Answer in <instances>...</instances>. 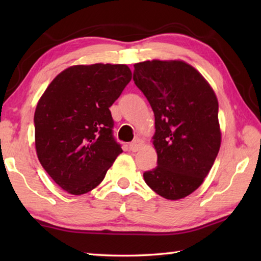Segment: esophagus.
Listing matches in <instances>:
<instances>
[{
	"label": "esophagus",
	"mask_w": 261,
	"mask_h": 261,
	"mask_svg": "<svg viewBox=\"0 0 261 261\" xmlns=\"http://www.w3.org/2000/svg\"><path fill=\"white\" fill-rule=\"evenodd\" d=\"M143 140H140V139H135L134 141H131V143L129 144V148H130V151H132V152H137L138 151V149H140L141 148V146H143Z\"/></svg>",
	"instance_id": "34e87169"
}]
</instances>
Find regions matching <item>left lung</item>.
Masks as SVG:
<instances>
[{
  "label": "left lung",
  "instance_id": "obj_1",
  "mask_svg": "<svg viewBox=\"0 0 261 261\" xmlns=\"http://www.w3.org/2000/svg\"><path fill=\"white\" fill-rule=\"evenodd\" d=\"M136 86L155 117L153 145L158 166L145 171L154 192L178 200L200 187L221 145L219 103L213 88L183 61H145L134 65Z\"/></svg>",
  "mask_w": 261,
  "mask_h": 261
}]
</instances>
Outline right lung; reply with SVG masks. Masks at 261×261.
Returning a JSON list of instances; mask_svg holds the SVG:
<instances>
[{"label": "right lung", "mask_w": 261, "mask_h": 261, "mask_svg": "<svg viewBox=\"0 0 261 261\" xmlns=\"http://www.w3.org/2000/svg\"><path fill=\"white\" fill-rule=\"evenodd\" d=\"M131 78L125 64L73 65L57 74L39 100L37 155L64 191L79 196L98 187L123 152L109 107Z\"/></svg>", "instance_id": "add662e5"}]
</instances>
